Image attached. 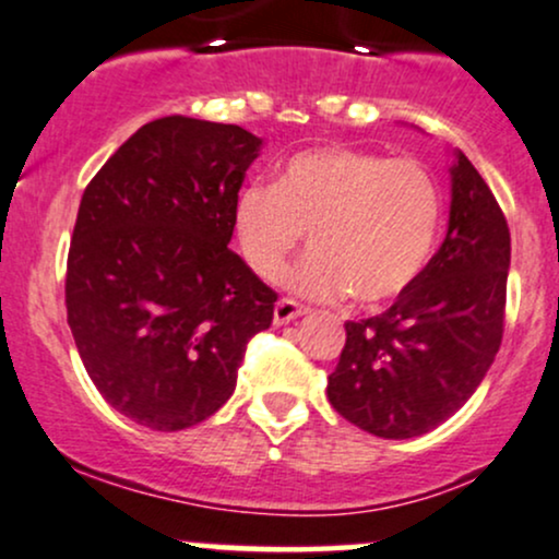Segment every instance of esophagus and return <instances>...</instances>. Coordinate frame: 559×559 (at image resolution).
Here are the masks:
<instances>
[{"instance_id": "34e87169", "label": "esophagus", "mask_w": 559, "mask_h": 559, "mask_svg": "<svg viewBox=\"0 0 559 559\" xmlns=\"http://www.w3.org/2000/svg\"><path fill=\"white\" fill-rule=\"evenodd\" d=\"M305 312H307V307L297 305L294 299H278V301H275V307H273V323L275 325H286V323H292L294 318L305 316Z\"/></svg>"}]
</instances>
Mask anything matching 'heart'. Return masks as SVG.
Masks as SVG:
<instances>
[{
	"instance_id": "obj_1",
	"label": "heart",
	"mask_w": 559,
	"mask_h": 559,
	"mask_svg": "<svg viewBox=\"0 0 559 559\" xmlns=\"http://www.w3.org/2000/svg\"><path fill=\"white\" fill-rule=\"evenodd\" d=\"M441 223V191L418 159L355 146H318L281 165L273 186L236 194L234 236L260 278L275 281L310 230V254L288 286L312 299H352L368 310L418 281Z\"/></svg>"
}]
</instances>
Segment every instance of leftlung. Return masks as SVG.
I'll use <instances>...</instances> for the list:
<instances>
[{"label":"left lung","mask_w":559,"mask_h":559,"mask_svg":"<svg viewBox=\"0 0 559 559\" xmlns=\"http://www.w3.org/2000/svg\"><path fill=\"white\" fill-rule=\"evenodd\" d=\"M449 176L444 243L386 312L346 320L329 376L333 409L381 439H413L452 418L502 344L510 228L463 152Z\"/></svg>","instance_id":"1"}]
</instances>
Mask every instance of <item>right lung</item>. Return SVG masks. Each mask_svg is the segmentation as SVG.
<instances>
[{
  "mask_svg": "<svg viewBox=\"0 0 559 559\" xmlns=\"http://www.w3.org/2000/svg\"><path fill=\"white\" fill-rule=\"evenodd\" d=\"M262 139L241 126H141L81 197L68 252V325L107 404L183 431L236 389L278 294L230 252L234 202Z\"/></svg>",
  "mask_w": 559,
  "mask_h": 559,
  "instance_id": "1",
  "label": "right lung"
}]
</instances>
